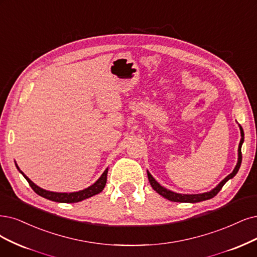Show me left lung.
Returning a JSON list of instances; mask_svg holds the SVG:
<instances>
[{
  "label": "left lung",
  "instance_id": "left-lung-1",
  "mask_svg": "<svg viewBox=\"0 0 257 257\" xmlns=\"http://www.w3.org/2000/svg\"><path fill=\"white\" fill-rule=\"evenodd\" d=\"M239 129H240L241 140H240V143H239V146H238V161H237V164H236L233 172L229 176L225 177L219 184H218L214 189H212L211 192L203 193V194H195V195H185V194L174 193L172 191H169V189H167V188H165L163 186H161L156 181L155 178L150 175V173L147 172L148 180H149L151 187H153L159 195L163 196L164 198L168 199V200L174 201V202H191V203H195V202L204 201V200H207V199H211V198L215 197L218 193H219V191L222 188V186L225 184V182L229 181L230 179H232L237 174V172H238V170H239V167H240V164H241V159H242V157H241V145L243 143V137H244L243 130H242L241 126H239Z\"/></svg>",
  "mask_w": 257,
  "mask_h": 257
}]
</instances>
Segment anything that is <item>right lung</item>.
I'll use <instances>...</instances> for the list:
<instances>
[{
  "label": "right lung",
  "instance_id": "add662e5",
  "mask_svg": "<svg viewBox=\"0 0 257 257\" xmlns=\"http://www.w3.org/2000/svg\"><path fill=\"white\" fill-rule=\"evenodd\" d=\"M17 168L19 172H20L23 177L27 180L28 184L31 185V187L34 189V192L36 194H38L39 196L49 199V200L55 201V202H64V203H75V202H79L84 200V199H88L94 195L99 194L104 185L107 183V174H108V168L104 170L102 173V175L100 176V178L97 180L96 182L94 184H92L91 186H89L88 188H84L82 191L79 192H74V193H55V192H50V191H45V189L39 187L38 185H36L31 179H28L22 172L20 170V168L18 167V165L16 164Z\"/></svg>",
  "mask_w": 257,
  "mask_h": 257
}]
</instances>
